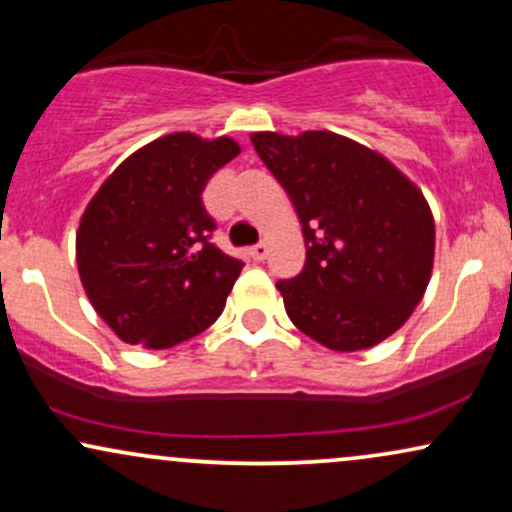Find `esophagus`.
Returning <instances> with one entry per match:
<instances>
[{"mask_svg":"<svg viewBox=\"0 0 512 512\" xmlns=\"http://www.w3.org/2000/svg\"><path fill=\"white\" fill-rule=\"evenodd\" d=\"M267 252H269L267 243H257V245H252V248L248 250V255H250L255 262H262L264 257H267Z\"/></svg>","mask_w":512,"mask_h":512,"instance_id":"esophagus-1","label":"esophagus"}]
</instances>
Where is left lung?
Instances as JSON below:
<instances>
[{
    "label": "left lung",
    "instance_id": "8db88e82",
    "mask_svg": "<svg viewBox=\"0 0 512 512\" xmlns=\"http://www.w3.org/2000/svg\"><path fill=\"white\" fill-rule=\"evenodd\" d=\"M250 142L303 223L301 274L276 281L293 325L332 351L397 332L431 279L436 228L424 195L339 134L257 132Z\"/></svg>",
    "mask_w": 512,
    "mask_h": 512
}]
</instances>
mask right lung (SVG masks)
<instances>
[{"label": "right lung", "instance_id": "1", "mask_svg": "<svg viewBox=\"0 0 512 512\" xmlns=\"http://www.w3.org/2000/svg\"><path fill=\"white\" fill-rule=\"evenodd\" d=\"M240 154L233 139L168 134L103 182L76 233L81 284L127 344L170 349L214 325L243 260L211 243L202 192Z\"/></svg>", "mask_w": 512, "mask_h": 512}]
</instances>
